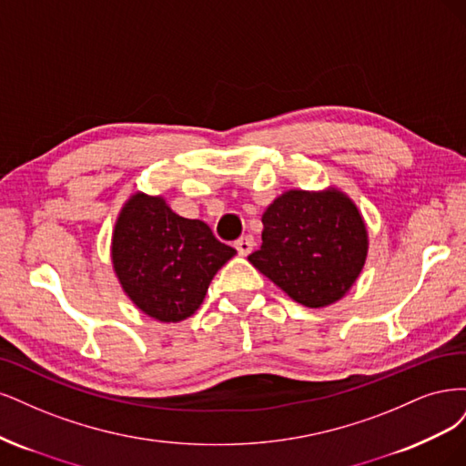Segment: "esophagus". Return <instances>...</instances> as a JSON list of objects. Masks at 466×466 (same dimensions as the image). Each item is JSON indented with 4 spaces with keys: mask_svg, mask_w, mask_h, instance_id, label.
I'll use <instances>...</instances> for the list:
<instances>
[{
    "mask_svg": "<svg viewBox=\"0 0 466 466\" xmlns=\"http://www.w3.org/2000/svg\"><path fill=\"white\" fill-rule=\"evenodd\" d=\"M234 248L238 249V253H239V255H248V253H251V249H253V238H251V236H242L239 239H236V242H234Z\"/></svg>",
    "mask_w": 466,
    "mask_h": 466,
    "instance_id": "1",
    "label": "esophagus"
}]
</instances>
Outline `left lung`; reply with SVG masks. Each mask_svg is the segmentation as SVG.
I'll return each instance as SVG.
<instances>
[{
  "mask_svg": "<svg viewBox=\"0 0 466 466\" xmlns=\"http://www.w3.org/2000/svg\"><path fill=\"white\" fill-rule=\"evenodd\" d=\"M263 227V244L248 259L298 304L337 302L362 271L366 227L339 191L284 193L265 211Z\"/></svg>",
  "mask_w": 466,
  "mask_h": 466,
  "instance_id": "8db88e82",
  "label": "left lung"
}]
</instances>
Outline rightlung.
I'll return each mask as SVG.
<instances>
[{
    "label": "right lung",
    "instance_id": "add662e5",
    "mask_svg": "<svg viewBox=\"0 0 466 466\" xmlns=\"http://www.w3.org/2000/svg\"><path fill=\"white\" fill-rule=\"evenodd\" d=\"M236 253L203 220L172 213L162 198L137 193L117 218L112 259L133 304L158 321L198 311L218 268Z\"/></svg>",
    "mask_w": 466,
    "mask_h": 466
}]
</instances>
